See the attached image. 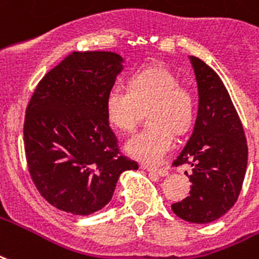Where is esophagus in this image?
<instances>
[{"mask_svg": "<svg viewBox=\"0 0 259 259\" xmlns=\"http://www.w3.org/2000/svg\"><path fill=\"white\" fill-rule=\"evenodd\" d=\"M143 167H144L147 171H149V173L158 174V176H160V177H166V176H168V171L166 170V168L154 167V166H143Z\"/></svg>", "mask_w": 259, "mask_h": 259, "instance_id": "1", "label": "esophagus"}]
</instances>
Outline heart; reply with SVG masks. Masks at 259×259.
<instances>
[{
	"instance_id": "obj_1",
	"label": "heart",
	"mask_w": 259,
	"mask_h": 259,
	"mask_svg": "<svg viewBox=\"0 0 259 259\" xmlns=\"http://www.w3.org/2000/svg\"><path fill=\"white\" fill-rule=\"evenodd\" d=\"M104 108L111 126L124 133L135 129L143 111L149 110L147 118L152 126L126 143L127 154L144 163L162 162L174 147L173 132H188L196 114L192 92L163 66L135 72L129 88L114 83L105 95Z\"/></svg>"
}]
</instances>
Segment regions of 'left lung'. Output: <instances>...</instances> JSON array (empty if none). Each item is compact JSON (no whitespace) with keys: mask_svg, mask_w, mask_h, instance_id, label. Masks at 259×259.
Here are the masks:
<instances>
[{"mask_svg":"<svg viewBox=\"0 0 259 259\" xmlns=\"http://www.w3.org/2000/svg\"><path fill=\"white\" fill-rule=\"evenodd\" d=\"M199 91V110L188 143L173 166H192L189 196L171 204L176 215L207 224L236 203L247 168L246 136L227 88L211 67L191 56Z\"/></svg>","mask_w":259,"mask_h":259,"instance_id":"obj_1","label":"left lung"}]
</instances>
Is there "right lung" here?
Here are the masks:
<instances>
[{
  "mask_svg": "<svg viewBox=\"0 0 259 259\" xmlns=\"http://www.w3.org/2000/svg\"><path fill=\"white\" fill-rule=\"evenodd\" d=\"M122 70L114 52H72L42 78L24 118V152L32 183L59 210L88 215L110 202L124 156L110 127L105 95Z\"/></svg>",
  "mask_w": 259,
  "mask_h": 259,
  "instance_id": "1",
  "label": "right lung"
}]
</instances>
